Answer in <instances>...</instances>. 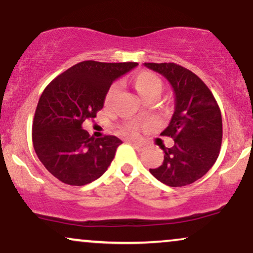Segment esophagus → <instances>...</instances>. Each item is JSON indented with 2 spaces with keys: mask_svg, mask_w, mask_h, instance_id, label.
<instances>
[{
  "mask_svg": "<svg viewBox=\"0 0 253 253\" xmlns=\"http://www.w3.org/2000/svg\"><path fill=\"white\" fill-rule=\"evenodd\" d=\"M130 144L133 145V147L136 151H144L145 149H146V145L143 144V143H136V141H130Z\"/></svg>",
  "mask_w": 253,
  "mask_h": 253,
  "instance_id": "34e87169",
  "label": "esophagus"
}]
</instances>
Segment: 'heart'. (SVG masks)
<instances>
[{"label": "heart", "mask_w": 253, "mask_h": 253, "mask_svg": "<svg viewBox=\"0 0 253 253\" xmlns=\"http://www.w3.org/2000/svg\"><path fill=\"white\" fill-rule=\"evenodd\" d=\"M132 84L143 101H146L147 98H157L162 94L164 88V84L161 78L150 71L136 72L134 76L132 77ZM117 88L118 86L115 84L110 86L106 96H104V103L108 104L112 101L113 96L117 92ZM121 130H123L124 134L134 136L138 132V126L135 124H126Z\"/></svg>", "instance_id": "b5f03b06"}]
</instances>
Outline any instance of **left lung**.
I'll return each instance as SVG.
<instances>
[{
    "label": "left lung",
    "instance_id": "1",
    "mask_svg": "<svg viewBox=\"0 0 253 253\" xmlns=\"http://www.w3.org/2000/svg\"><path fill=\"white\" fill-rule=\"evenodd\" d=\"M169 81L175 94V110L162 135L171 136L161 167L150 169L169 187L194 183L210 171L222 141L221 112L208 86L194 72L175 63H144Z\"/></svg>",
    "mask_w": 253,
    "mask_h": 253
}]
</instances>
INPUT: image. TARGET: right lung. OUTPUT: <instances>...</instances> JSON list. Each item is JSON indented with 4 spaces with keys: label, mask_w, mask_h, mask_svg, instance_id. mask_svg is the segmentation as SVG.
<instances>
[{
    "label": "right lung",
    "mask_w": 253,
    "mask_h": 253,
    "mask_svg": "<svg viewBox=\"0 0 253 253\" xmlns=\"http://www.w3.org/2000/svg\"><path fill=\"white\" fill-rule=\"evenodd\" d=\"M136 65L85 60L64 71L43 90L32 139L39 161L59 181L85 185L108 169L123 141L114 135L95 139L82 125L103 108L112 83Z\"/></svg>",
    "instance_id": "obj_1"
}]
</instances>
